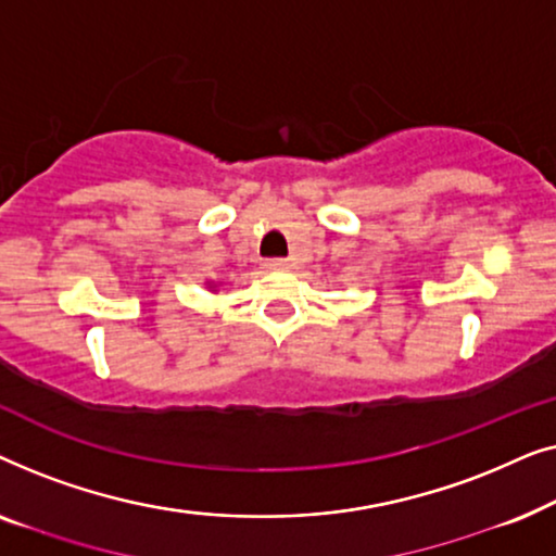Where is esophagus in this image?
<instances>
[{"label":"esophagus","mask_w":556,"mask_h":556,"mask_svg":"<svg viewBox=\"0 0 556 556\" xmlns=\"http://www.w3.org/2000/svg\"><path fill=\"white\" fill-rule=\"evenodd\" d=\"M265 268L286 270V268H291V261H286V257H270V261H265Z\"/></svg>","instance_id":"34e87169"}]
</instances>
